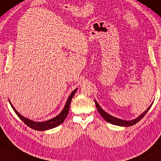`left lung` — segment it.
<instances>
[{
    "mask_svg": "<svg viewBox=\"0 0 161 161\" xmlns=\"http://www.w3.org/2000/svg\"><path fill=\"white\" fill-rule=\"evenodd\" d=\"M95 103H96V108L98 111L99 114L102 116L103 118L105 119L106 122L112 123V124H113V125H119V126H131V125H135L136 123H137L138 122H139L142 118H143V117H144V115L147 114V112L148 110L150 108V106H149V108H147V109L144 112L142 113V114L140 115V116L138 117L137 118H136L130 121H126V120H123V119L116 118V117H113V116H112V115L108 114V113L104 112L102 108L100 107V106L98 105V103H97V101L96 100H95Z\"/></svg>",
    "mask_w": 161,
    "mask_h": 161,
    "instance_id": "obj_1",
    "label": "left lung"
}]
</instances>
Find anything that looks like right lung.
Segmentation results:
<instances>
[{
  "label": "right lung",
  "instance_id": "1",
  "mask_svg": "<svg viewBox=\"0 0 161 161\" xmlns=\"http://www.w3.org/2000/svg\"><path fill=\"white\" fill-rule=\"evenodd\" d=\"M76 90L77 89L74 90V91L71 92V94L70 95V96L69 97V98H68V100H67V102H66V103H65L64 108H63V111L61 112L60 114H58V116H56L55 117H54V118H53V119H49V120L42 122V123H38V122H34V121L30 120V119L26 118V117L22 116V115L15 109V108L12 106V104L10 102V101H9V103L11 104V106H12V107L14 109V111L16 114H17V116L19 117L22 121H23V123L25 124V125H27L28 127H30L31 128L34 129V130H49V129L54 128H55V127L58 126L59 125H60V124L63 123V121L65 120V117H67L68 114H69L70 104H71L72 98H73L74 94H75Z\"/></svg>",
  "mask_w": 161,
  "mask_h": 161
}]
</instances>
